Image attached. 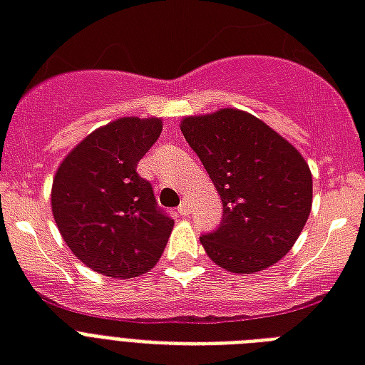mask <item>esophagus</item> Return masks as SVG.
<instances>
[{"label":"esophagus","mask_w":365,"mask_h":365,"mask_svg":"<svg viewBox=\"0 0 365 365\" xmlns=\"http://www.w3.org/2000/svg\"><path fill=\"white\" fill-rule=\"evenodd\" d=\"M190 209H192L190 200H182V202H180V205H179V213L180 215H188V213H190Z\"/></svg>","instance_id":"esophagus-1"}]
</instances>
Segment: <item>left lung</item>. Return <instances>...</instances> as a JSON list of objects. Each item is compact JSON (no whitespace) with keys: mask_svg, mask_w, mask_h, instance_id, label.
Masks as SVG:
<instances>
[{"mask_svg":"<svg viewBox=\"0 0 365 365\" xmlns=\"http://www.w3.org/2000/svg\"><path fill=\"white\" fill-rule=\"evenodd\" d=\"M222 202L221 227L200 238L215 264L234 274L272 267L293 247L312 209V173L301 152L244 110L180 120Z\"/></svg>","mask_w":365,"mask_h":365,"instance_id":"1","label":"left lung"}]
</instances>
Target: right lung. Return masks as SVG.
<instances>
[{
  "mask_svg": "<svg viewBox=\"0 0 365 365\" xmlns=\"http://www.w3.org/2000/svg\"><path fill=\"white\" fill-rule=\"evenodd\" d=\"M162 118H120L89 133L56 169L51 209L83 264L131 279L160 261L175 221L158 209L137 163L162 133Z\"/></svg>",
  "mask_w": 365,
  "mask_h": 365,
  "instance_id": "right-lung-1",
  "label": "right lung"
}]
</instances>
